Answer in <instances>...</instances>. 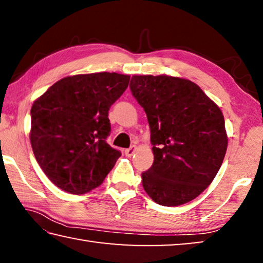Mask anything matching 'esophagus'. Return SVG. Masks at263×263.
<instances>
[{
    "label": "esophagus",
    "instance_id": "1",
    "mask_svg": "<svg viewBox=\"0 0 263 263\" xmlns=\"http://www.w3.org/2000/svg\"><path fill=\"white\" fill-rule=\"evenodd\" d=\"M136 149H137L136 146H131L130 148H126V149H125V155H126V157H132V155L135 154Z\"/></svg>",
    "mask_w": 263,
    "mask_h": 263
}]
</instances>
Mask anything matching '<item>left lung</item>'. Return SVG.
<instances>
[{
    "label": "left lung",
    "instance_id": "left-lung-1",
    "mask_svg": "<svg viewBox=\"0 0 263 263\" xmlns=\"http://www.w3.org/2000/svg\"><path fill=\"white\" fill-rule=\"evenodd\" d=\"M130 89L147 116L152 167L142 186L155 203L177 206L193 201L215 179L228 148L220 109L189 80L135 75Z\"/></svg>",
    "mask_w": 263,
    "mask_h": 263
}]
</instances>
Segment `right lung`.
<instances>
[{
	"label": "right lung",
	"instance_id": "right-lung-1",
	"mask_svg": "<svg viewBox=\"0 0 263 263\" xmlns=\"http://www.w3.org/2000/svg\"><path fill=\"white\" fill-rule=\"evenodd\" d=\"M128 75L92 73L55 82L31 108L33 154L58 188L81 195L99 186L121 151L106 142L110 106L126 90Z\"/></svg>",
	"mask_w": 263,
	"mask_h": 263
}]
</instances>
